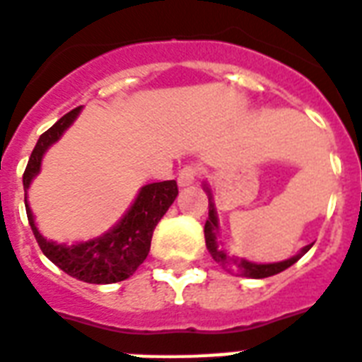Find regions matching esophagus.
<instances>
[{
    "instance_id": "34e87169",
    "label": "esophagus",
    "mask_w": 362,
    "mask_h": 362,
    "mask_svg": "<svg viewBox=\"0 0 362 362\" xmlns=\"http://www.w3.org/2000/svg\"><path fill=\"white\" fill-rule=\"evenodd\" d=\"M197 180V169L193 165H186L184 169H180L178 173V186L186 187L191 186L193 182Z\"/></svg>"
}]
</instances>
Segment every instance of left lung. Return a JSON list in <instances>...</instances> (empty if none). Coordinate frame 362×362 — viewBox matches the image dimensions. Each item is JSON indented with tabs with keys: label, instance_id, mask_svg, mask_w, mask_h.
I'll use <instances>...</instances> for the list:
<instances>
[{
	"label": "left lung",
	"instance_id": "1",
	"mask_svg": "<svg viewBox=\"0 0 362 362\" xmlns=\"http://www.w3.org/2000/svg\"><path fill=\"white\" fill-rule=\"evenodd\" d=\"M204 189L208 193V221L204 224V238H206V247H208V252L211 254L218 265L223 267L226 272L235 276H247V278H269V276L279 274L284 272L285 269H289L291 265H294L303 254H308L311 245H305L298 254H294L293 257L284 261H276V263H254V261H248L245 257L238 256H228V252L224 250L223 245H218V217H217V208H215L214 195H211V189L208 187V184H204Z\"/></svg>",
	"mask_w": 362,
	"mask_h": 362
}]
</instances>
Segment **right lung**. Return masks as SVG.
<instances>
[{"label": "right lung", "instance_id": "1", "mask_svg": "<svg viewBox=\"0 0 362 362\" xmlns=\"http://www.w3.org/2000/svg\"><path fill=\"white\" fill-rule=\"evenodd\" d=\"M81 110L83 106L68 112L36 141L35 151L31 153L23 173L27 218L44 256L53 261L66 274L86 284H117L134 274L136 269L148 256L154 228L165 215L169 206L175 202L178 187L175 180L153 182L144 186L123 217L99 238L73 243V245L45 239L36 226L33 209L27 202V189L40 173L42 158L47 153V148L62 138L64 132L77 119Z\"/></svg>", "mask_w": 362, "mask_h": 362}]
</instances>
